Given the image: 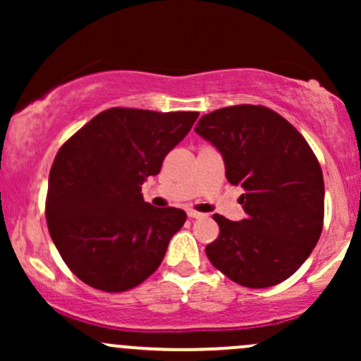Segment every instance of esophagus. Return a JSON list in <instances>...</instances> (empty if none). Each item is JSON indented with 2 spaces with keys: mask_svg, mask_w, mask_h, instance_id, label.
<instances>
[{
  "mask_svg": "<svg viewBox=\"0 0 361 361\" xmlns=\"http://www.w3.org/2000/svg\"><path fill=\"white\" fill-rule=\"evenodd\" d=\"M186 214H188L190 219H202V217H204V214L195 212V210H188V212H186Z\"/></svg>",
  "mask_w": 361,
  "mask_h": 361,
  "instance_id": "esophagus-1",
  "label": "esophagus"
}]
</instances>
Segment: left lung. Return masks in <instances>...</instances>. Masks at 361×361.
Here are the masks:
<instances>
[{
	"instance_id": "1",
	"label": "left lung",
	"mask_w": 361,
	"mask_h": 361,
	"mask_svg": "<svg viewBox=\"0 0 361 361\" xmlns=\"http://www.w3.org/2000/svg\"><path fill=\"white\" fill-rule=\"evenodd\" d=\"M195 132L221 152L227 181L244 190L243 221L214 215L221 234L205 247L210 263L250 288L287 280L316 247L324 221L312 149L281 115L256 105L207 114Z\"/></svg>"
}]
</instances>
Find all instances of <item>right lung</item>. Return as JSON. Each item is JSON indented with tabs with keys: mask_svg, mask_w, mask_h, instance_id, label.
<instances>
[{
	"mask_svg": "<svg viewBox=\"0 0 361 361\" xmlns=\"http://www.w3.org/2000/svg\"><path fill=\"white\" fill-rule=\"evenodd\" d=\"M197 117V111L110 109L59 149L45 217L64 263L86 285L123 292L157 270L186 214L156 209L140 188Z\"/></svg>",
	"mask_w": 361,
	"mask_h": 361,
	"instance_id": "obj_1",
	"label": "right lung"
}]
</instances>
